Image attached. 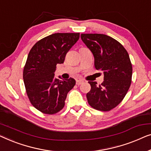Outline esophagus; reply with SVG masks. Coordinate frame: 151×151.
<instances>
[{
	"mask_svg": "<svg viewBox=\"0 0 151 151\" xmlns=\"http://www.w3.org/2000/svg\"><path fill=\"white\" fill-rule=\"evenodd\" d=\"M83 82L84 81L83 80H76V85H78V86H79V85H81L83 83Z\"/></svg>",
	"mask_w": 151,
	"mask_h": 151,
	"instance_id": "esophagus-1",
	"label": "esophagus"
}]
</instances>
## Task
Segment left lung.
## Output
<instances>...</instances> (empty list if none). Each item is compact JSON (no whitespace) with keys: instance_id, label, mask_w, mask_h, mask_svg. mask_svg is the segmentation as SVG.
I'll return each mask as SVG.
<instances>
[{"instance_id":"8db88e82","label":"left lung","mask_w":151,"mask_h":151,"mask_svg":"<svg viewBox=\"0 0 151 151\" xmlns=\"http://www.w3.org/2000/svg\"><path fill=\"white\" fill-rule=\"evenodd\" d=\"M81 38L94 55L95 68L104 75L100 86L88 82V103L95 109L109 111L120 103L130 88L132 65L129 54L120 42L107 35L81 34Z\"/></svg>"}]
</instances>
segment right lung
Segmentation results:
<instances>
[{
	"mask_svg": "<svg viewBox=\"0 0 151 151\" xmlns=\"http://www.w3.org/2000/svg\"><path fill=\"white\" fill-rule=\"evenodd\" d=\"M78 39L79 33H54L38 41L29 52L23 79L31 103L42 113L54 114L62 109L75 86L74 78L57 79L55 72Z\"/></svg>",
	"mask_w": 151,
	"mask_h": 151,
	"instance_id": "add662e5",
	"label": "right lung"
}]
</instances>
